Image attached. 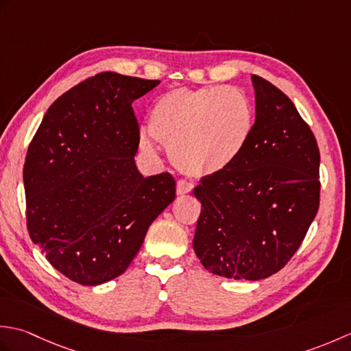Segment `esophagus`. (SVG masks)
I'll list each match as a JSON object with an SVG mask.
<instances>
[{
  "instance_id": "34e87169",
  "label": "esophagus",
  "mask_w": 351,
  "mask_h": 351,
  "mask_svg": "<svg viewBox=\"0 0 351 351\" xmlns=\"http://www.w3.org/2000/svg\"><path fill=\"white\" fill-rule=\"evenodd\" d=\"M193 190V184L191 182H189V181H184V180H181V181H178V184H176V193L180 196H184V195H189V193Z\"/></svg>"
}]
</instances>
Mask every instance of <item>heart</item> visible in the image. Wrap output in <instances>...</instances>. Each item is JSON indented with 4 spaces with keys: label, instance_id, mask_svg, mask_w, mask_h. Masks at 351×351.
Returning a JSON list of instances; mask_svg holds the SVG:
<instances>
[{
    "label": "heart",
    "instance_id": "heart-1",
    "mask_svg": "<svg viewBox=\"0 0 351 351\" xmlns=\"http://www.w3.org/2000/svg\"><path fill=\"white\" fill-rule=\"evenodd\" d=\"M252 130V106L237 88H176L154 101L149 111L152 134L140 132V147L154 154V136L169 147L171 161L184 173L210 176L234 164Z\"/></svg>",
    "mask_w": 351,
    "mask_h": 351
}]
</instances>
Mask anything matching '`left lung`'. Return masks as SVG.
<instances>
[{
	"label": "left lung",
	"mask_w": 351,
	"mask_h": 351,
	"mask_svg": "<svg viewBox=\"0 0 351 351\" xmlns=\"http://www.w3.org/2000/svg\"><path fill=\"white\" fill-rule=\"evenodd\" d=\"M256 117L234 164L193 190L202 204L193 249L213 274L261 280L300 247L319 205V151L288 96L252 75Z\"/></svg>",
	"instance_id": "8db88e82"
}]
</instances>
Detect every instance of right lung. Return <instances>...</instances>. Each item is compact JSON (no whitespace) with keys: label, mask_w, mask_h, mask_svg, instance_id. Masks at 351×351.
<instances>
[{"label":"right lung","mask_w":351,"mask_h":351,"mask_svg":"<svg viewBox=\"0 0 351 351\" xmlns=\"http://www.w3.org/2000/svg\"><path fill=\"white\" fill-rule=\"evenodd\" d=\"M158 84L98 73L52 104L28 146L29 238L81 285L121 276L152 221L175 200L170 173L145 178L134 160L140 130L131 106Z\"/></svg>","instance_id":"obj_1"}]
</instances>
